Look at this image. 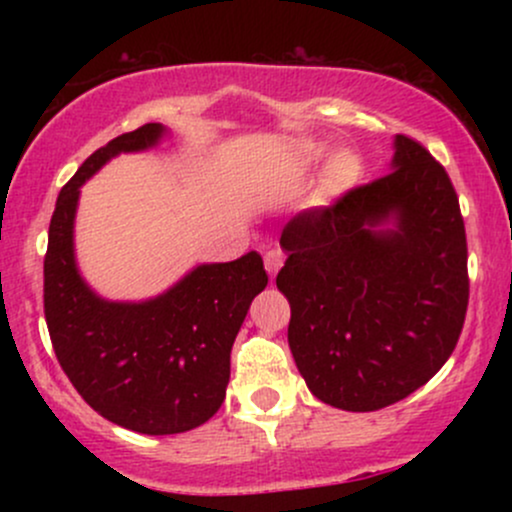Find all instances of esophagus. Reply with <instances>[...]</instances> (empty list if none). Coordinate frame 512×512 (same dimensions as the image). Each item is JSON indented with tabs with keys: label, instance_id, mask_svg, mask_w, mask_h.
I'll use <instances>...</instances> for the list:
<instances>
[{
	"label": "esophagus",
	"instance_id": "34e87169",
	"mask_svg": "<svg viewBox=\"0 0 512 512\" xmlns=\"http://www.w3.org/2000/svg\"><path fill=\"white\" fill-rule=\"evenodd\" d=\"M281 264H284V252H281L279 248L269 250L267 255H264V269H267L272 279L276 276V272H279V269H281Z\"/></svg>",
	"mask_w": 512,
	"mask_h": 512
}]
</instances>
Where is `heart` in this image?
<instances>
[{"label": "heart", "mask_w": 512, "mask_h": 512, "mask_svg": "<svg viewBox=\"0 0 512 512\" xmlns=\"http://www.w3.org/2000/svg\"><path fill=\"white\" fill-rule=\"evenodd\" d=\"M327 146L320 142H313V139H305V142H298L291 146L289 156H286V163L293 173H308L313 170L317 163L325 161ZM363 178V161L361 156L354 154V151H339L334 154L330 161H327L325 170H322L320 180H317L313 202L317 207H330V204L337 202L339 197H344L346 192L354 190L358 180Z\"/></svg>", "instance_id": "heart-1"}]
</instances>
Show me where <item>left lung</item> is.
<instances>
[{
  "mask_svg": "<svg viewBox=\"0 0 512 512\" xmlns=\"http://www.w3.org/2000/svg\"><path fill=\"white\" fill-rule=\"evenodd\" d=\"M385 178L281 233L289 346L320 402L378 411L426 385L460 339L467 238L445 168L397 134Z\"/></svg>",
  "mask_w": 512,
  "mask_h": 512,
  "instance_id": "obj_1",
  "label": "left lung"
}]
</instances>
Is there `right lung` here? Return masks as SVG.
<instances>
[{
  "instance_id": "add662e5",
  "label": "right lung",
  "mask_w": 512,
  "mask_h": 512,
  "mask_svg": "<svg viewBox=\"0 0 512 512\" xmlns=\"http://www.w3.org/2000/svg\"><path fill=\"white\" fill-rule=\"evenodd\" d=\"M168 134L149 122L88 156L57 197L45 255V320L62 370L103 419L146 436L192 431L219 411L236 334L269 281L250 250L197 264L146 301H108L86 284L74 252L81 185L110 158L154 149Z\"/></svg>"
}]
</instances>
